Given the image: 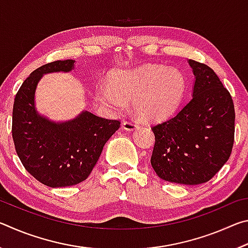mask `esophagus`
<instances>
[{
    "mask_svg": "<svg viewBox=\"0 0 248 248\" xmlns=\"http://www.w3.org/2000/svg\"><path fill=\"white\" fill-rule=\"evenodd\" d=\"M123 128L124 130H134V129L139 128V124L134 120H127L123 123Z\"/></svg>",
    "mask_w": 248,
    "mask_h": 248,
    "instance_id": "esophagus-1",
    "label": "esophagus"
}]
</instances>
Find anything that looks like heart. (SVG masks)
<instances>
[{
	"label": "heart",
	"instance_id": "obj_1",
	"mask_svg": "<svg viewBox=\"0 0 248 248\" xmlns=\"http://www.w3.org/2000/svg\"><path fill=\"white\" fill-rule=\"evenodd\" d=\"M185 91V78L176 69L146 64L136 70L114 72L109 87L98 91V99L114 111L123 110L132 100L134 110L148 120L162 119L178 107Z\"/></svg>",
	"mask_w": 248,
	"mask_h": 248
}]
</instances>
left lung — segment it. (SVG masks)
Instances as JSON below:
<instances>
[{
  "label": "left lung",
  "mask_w": 248,
  "mask_h": 248,
  "mask_svg": "<svg viewBox=\"0 0 248 248\" xmlns=\"http://www.w3.org/2000/svg\"><path fill=\"white\" fill-rule=\"evenodd\" d=\"M196 77L192 97L174 117L154 124L151 165L166 182H209L232 153L235 110L232 96L210 66L188 60Z\"/></svg>",
  "instance_id": "8db88e82"
}]
</instances>
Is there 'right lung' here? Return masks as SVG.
Instances as JSON below:
<instances>
[{
  "label": "right lung",
  "instance_id": "add662e5",
  "mask_svg": "<svg viewBox=\"0 0 248 248\" xmlns=\"http://www.w3.org/2000/svg\"><path fill=\"white\" fill-rule=\"evenodd\" d=\"M73 68L74 60H57L40 66L25 79L14 99L12 136L16 153L32 177L51 188L84 182L105 143L120 127L119 120L89 111L62 124L38 115L33 97L43 74L69 72Z\"/></svg>",
  "mask_w": 248,
  "mask_h": 248
}]
</instances>
